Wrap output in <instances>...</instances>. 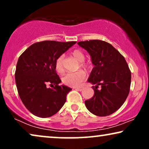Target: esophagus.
I'll use <instances>...</instances> for the list:
<instances>
[{"label":"esophagus","mask_w":149,"mask_h":149,"mask_svg":"<svg viewBox=\"0 0 149 149\" xmlns=\"http://www.w3.org/2000/svg\"><path fill=\"white\" fill-rule=\"evenodd\" d=\"M75 88H76V90H78V91H82V89H83V87H82V86H80V87H76Z\"/></svg>","instance_id":"obj_1"}]
</instances>
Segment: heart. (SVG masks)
I'll return each instance as SVG.
<instances>
[{"mask_svg":"<svg viewBox=\"0 0 149 149\" xmlns=\"http://www.w3.org/2000/svg\"><path fill=\"white\" fill-rule=\"evenodd\" d=\"M71 56L73 58H76L77 61L80 62L79 65L80 68L84 69V70H89L91 69L92 64L91 62L84 61V54L82 51L79 49H75L71 52ZM56 71L58 73H63L65 71V67H64V56L63 55L60 56L56 60L55 64H54ZM86 73L84 71L80 70L77 72L74 73H68L65 74L62 78V82L64 84L67 86L76 87V86H80L82 82L85 80Z\"/></svg>","mask_w":149,"mask_h":149,"instance_id":"b5f03b06","label":"heart"}]
</instances>
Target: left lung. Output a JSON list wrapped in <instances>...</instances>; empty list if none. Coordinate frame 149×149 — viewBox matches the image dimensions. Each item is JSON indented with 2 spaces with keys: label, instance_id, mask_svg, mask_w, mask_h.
<instances>
[{
  "label": "left lung",
  "instance_id": "left-lung-1",
  "mask_svg": "<svg viewBox=\"0 0 149 149\" xmlns=\"http://www.w3.org/2000/svg\"><path fill=\"white\" fill-rule=\"evenodd\" d=\"M78 44L91 55L94 67L88 82L95 86L94 95L85 101L87 109L97 116L113 113L124 104L130 91L131 73L127 61L111 45L100 40ZM101 88L98 89L99 86Z\"/></svg>",
  "mask_w": 149,
  "mask_h": 149
}]
</instances>
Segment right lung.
<instances>
[{
  "mask_svg": "<svg viewBox=\"0 0 149 149\" xmlns=\"http://www.w3.org/2000/svg\"><path fill=\"white\" fill-rule=\"evenodd\" d=\"M76 42L41 41L31 45L20 56L15 71L17 90L24 107L34 116L49 118L65 103L71 88L59 85L61 80L54 64Z\"/></svg>",
  "mask_w": 149,
  "mask_h": 149,
  "instance_id": "obj_1",
  "label": "right lung"
}]
</instances>
